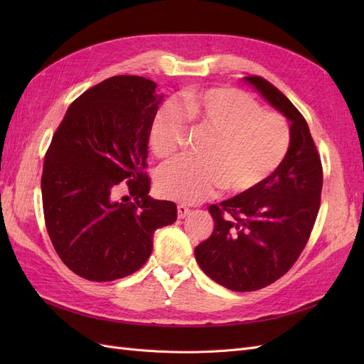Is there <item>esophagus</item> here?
<instances>
[{"instance_id": "esophagus-1", "label": "esophagus", "mask_w": 364, "mask_h": 364, "mask_svg": "<svg viewBox=\"0 0 364 364\" xmlns=\"http://www.w3.org/2000/svg\"><path fill=\"white\" fill-rule=\"evenodd\" d=\"M190 213H191V209L186 208L185 205H179V206H178V217H179V218H185Z\"/></svg>"}]
</instances>
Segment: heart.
Returning <instances> with one entry per match:
<instances>
[{"label":"heart","mask_w":364,"mask_h":364,"mask_svg":"<svg viewBox=\"0 0 364 364\" xmlns=\"http://www.w3.org/2000/svg\"><path fill=\"white\" fill-rule=\"evenodd\" d=\"M183 109L164 103L150 124V147L173 159L185 144L186 117L213 134L202 159H179L158 173L162 197L197 203L223 188L240 196L257 190L279 168L290 149V126L281 114L264 111L250 95L234 87H209L183 97Z\"/></svg>","instance_id":"b5f03b06"}]
</instances>
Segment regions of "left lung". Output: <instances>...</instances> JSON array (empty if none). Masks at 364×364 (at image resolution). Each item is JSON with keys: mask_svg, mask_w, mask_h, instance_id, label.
<instances>
[{"mask_svg": "<svg viewBox=\"0 0 364 364\" xmlns=\"http://www.w3.org/2000/svg\"><path fill=\"white\" fill-rule=\"evenodd\" d=\"M245 79L290 119V149L270 178L257 190L209 206L214 232L196 247L200 269L234 291H255L287 273L314 228L323 168L304 115L259 75Z\"/></svg>", "mask_w": 364, "mask_h": 364, "instance_id": "8db88e82", "label": "left lung"}]
</instances>
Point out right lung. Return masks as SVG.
<instances>
[{
	"mask_svg": "<svg viewBox=\"0 0 364 364\" xmlns=\"http://www.w3.org/2000/svg\"><path fill=\"white\" fill-rule=\"evenodd\" d=\"M155 90L138 75L90 87L71 103L46 153L48 235L65 266L85 279L135 273L150 257L155 230L178 218L173 202L147 196L149 134L161 102ZM119 191H128L121 201Z\"/></svg>",
	"mask_w": 364,
	"mask_h": 364,
	"instance_id": "obj_1",
	"label": "right lung"
}]
</instances>
